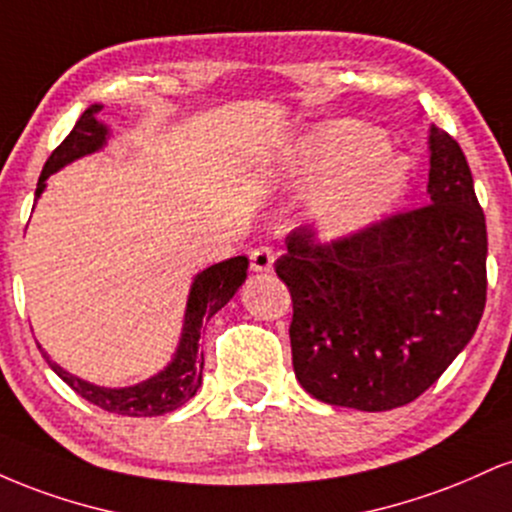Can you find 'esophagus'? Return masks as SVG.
Returning <instances> with one entry per match:
<instances>
[{"label":"esophagus","mask_w":512,"mask_h":512,"mask_svg":"<svg viewBox=\"0 0 512 512\" xmlns=\"http://www.w3.org/2000/svg\"><path fill=\"white\" fill-rule=\"evenodd\" d=\"M274 267V250L272 248H255L250 252V269L257 274L272 272Z\"/></svg>","instance_id":"obj_1"}]
</instances>
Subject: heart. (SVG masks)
Instances as JSON below:
<instances>
[{
    "mask_svg": "<svg viewBox=\"0 0 512 512\" xmlns=\"http://www.w3.org/2000/svg\"><path fill=\"white\" fill-rule=\"evenodd\" d=\"M289 166L301 180L327 175L310 204L313 226L327 240L354 238L383 221L409 182L407 158L387 151L378 129L354 120L310 132Z\"/></svg>",
    "mask_w": 512,
    "mask_h": 512,
    "instance_id": "heart-1",
    "label": "heart"
}]
</instances>
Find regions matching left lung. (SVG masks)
Returning a JSON list of instances; mask_svg holds the SVG:
<instances>
[{
	"label": "left lung",
	"instance_id": "1",
	"mask_svg": "<svg viewBox=\"0 0 512 512\" xmlns=\"http://www.w3.org/2000/svg\"><path fill=\"white\" fill-rule=\"evenodd\" d=\"M426 207L354 238H286L276 274L293 301L298 383L334 407L387 411L414 402L477 332L486 305V221L460 144L428 134Z\"/></svg>",
	"mask_w": 512,
	"mask_h": 512
}]
</instances>
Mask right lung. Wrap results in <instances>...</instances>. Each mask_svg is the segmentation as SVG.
<instances>
[{"label": "right lung", "mask_w": 512, "mask_h": 512, "mask_svg": "<svg viewBox=\"0 0 512 512\" xmlns=\"http://www.w3.org/2000/svg\"><path fill=\"white\" fill-rule=\"evenodd\" d=\"M103 110L101 103L88 105L84 115L76 120L72 132L67 139L52 151L48 161H45L43 173H40L38 187H35V197L43 195L45 180L52 173L62 170L76 158H84L88 154L101 151L110 139V129L98 120V113ZM248 257L238 255L231 260L211 264L195 276L190 286V296H187L185 320H182V332L178 349H175L173 358L161 373L151 375L149 380H142L137 385L129 387H101L93 385L88 380L76 378V375L67 373L62 366L50 361L48 351L43 356L48 358L50 368L67 383L76 395H81L86 402L96 404L105 411L122 416H161L168 411H175L185 402H190L197 395L199 385H202V368H204V354L199 349V332H202L204 322H209L219 310L236 296V291L243 286L245 276H248Z\"/></svg>", "instance_id": "right-lung-1"}]
</instances>
